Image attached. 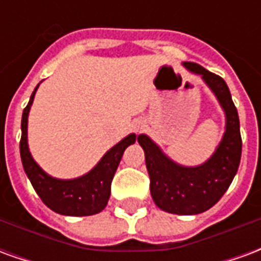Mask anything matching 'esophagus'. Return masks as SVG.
<instances>
[{
    "label": "esophagus",
    "instance_id": "1",
    "mask_svg": "<svg viewBox=\"0 0 261 261\" xmlns=\"http://www.w3.org/2000/svg\"><path fill=\"white\" fill-rule=\"evenodd\" d=\"M144 127H145V123H144V121L141 120V121H137V124L134 128H136V131H141Z\"/></svg>",
    "mask_w": 261,
    "mask_h": 261
}]
</instances>
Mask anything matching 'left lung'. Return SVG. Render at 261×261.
Here are the masks:
<instances>
[{
    "mask_svg": "<svg viewBox=\"0 0 261 261\" xmlns=\"http://www.w3.org/2000/svg\"><path fill=\"white\" fill-rule=\"evenodd\" d=\"M183 65L201 76L224 110L225 131L218 147L204 164L185 166L170 159L147 134H140L138 142L145 153L153 202L166 213L196 215L215 205L230 186L241 162L242 138L239 116L226 82L196 63Z\"/></svg>",
    "mask_w": 261,
    "mask_h": 261,
    "instance_id": "8db88e82",
    "label": "left lung"
}]
</instances>
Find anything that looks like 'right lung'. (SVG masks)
I'll list each match as a JSON object with an SVG mask.
<instances>
[{"label":"right lung","mask_w":261,"mask_h":261,"mask_svg":"<svg viewBox=\"0 0 261 261\" xmlns=\"http://www.w3.org/2000/svg\"><path fill=\"white\" fill-rule=\"evenodd\" d=\"M40 85V84H39ZM39 85L32 93L31 100L23 110L20 123V159L32 186L42 201L54 213L69 217H86L100 213L108 205L110 185L117 170L125 148L134 144L136 134H128L103 155L100 161L88 173L75 179L53 177L37 165L28 145V117Z\"/></svg>","instance_id":"obj_1"}]
</instances>
